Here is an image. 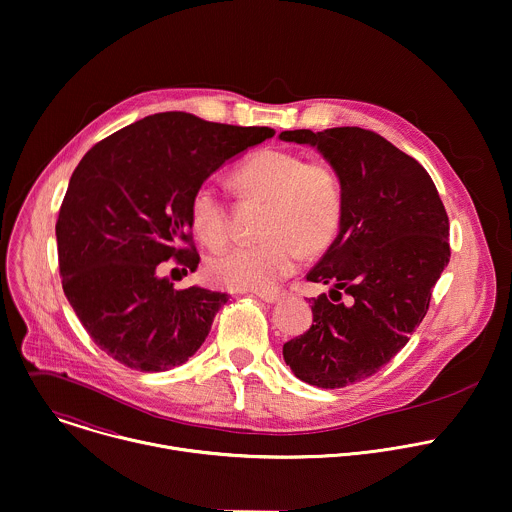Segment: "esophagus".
I'll list each match as a JSON object with an SVG mask.
<instances>
[{
    "instance_id": "34e87169",
    "label": "esophagus",
    "mask_w": 512,
    "mask_h": 512,
    "mask_svg": "<svg viewBox=\"0 0 512 512\" xmlns=\"http://www.w3.org/2000/svg\"><path fill=\"white\" fill-rule=\"evenodd\" d=\"M253 295L259 297V299H263V301H267V303H273V301L279 299L281 291H277V289H271V291H253Z\"/></svg>"
}]
</instances>
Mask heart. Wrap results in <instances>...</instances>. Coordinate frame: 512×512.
Here are the masks:
<instances>
[{"label":"heart","mask_w":512,"mask_h":512,"mask_svg":"<svg viewBox=\"0 0 512 512\" xmlns=\"http://www.w3.org/2000/svg\"><path fill=\"white\" fill-rule=\"evenodd\" d=\"M237 191L267 201L257 243L237 245L209 261V277L227 289L271 291L299 263L301 251L317 253L337 233L344 209L342 181L321 158L289 148H263L233 173ZM191 225L209 249L231 241L233 221L227 199L201 185L191 199Z\"/></svg>","instance_id":"1"}]
</instances>
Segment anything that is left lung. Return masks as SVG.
Here are the masks:
<instances>
[{
  "mask_svg": "<svg viewBox=\"0 0 512 512\" xmlns=\"http://www.w3.org/2000/svg\"><path fill=\"white\" fill-rule=\"evenodd\" d=\"M311 144L342 181L339 233L307 281L311 327L289 339L283 358L317 388H346L384 368L422 323L432 287L450 261L448 215L426 168L384 136L360 126L285 130Z\"/></svg>",
  "mask_w": 512,
  "mask_h": 512,
  "instance_id": "8db88e82",
  "label": "left lung"
}]
</instances>
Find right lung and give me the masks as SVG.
<instances>
[{"label": "right lung", "instance_id": "add662e5", "mask_svg": "<svg viewBox=\"0 0 512 512\" xmlns=\"http://www.w3.org/2000/svg\"><path fill=\"white\" fill-rule=\"evenodd\" d=\"M267 126L146 116L94 144L72 173L56 223L64 293L92 342L118 364L166 372L205 342L227 293L175 289V259L195 271L191 199L231 156L271 138Z\"/></svg>", "mask_w": 512, "mask_h": 512}]
</instances>
